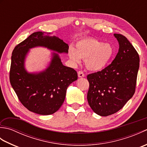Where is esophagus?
Returning <instances> with one entry per match:
<instances>
[{
  "instance_id": "esophagus-1",
  "label": "esophagus",
  "mask_w": 147,
  "mask_h": 147,
  "mask_svg": "<svg viewBox=\"0 0 147 147\" xmlns=\"http://www.w3.org/2000/svg\"><path fill=\"white\" fill-rule=\"evenodd\" d=\"M78 76L79 78H83L85 77V74L83 73V71H78Z\"/></svg>"
}]
</instances>
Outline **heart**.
Instances as JSON below:
<instances>
[{
	"instance_id": "b5f03b06",
	"label": "heart",
	"mask_w": 147,
	"mask_h": 147,
	"mask_svg": "<svg viewBox=\"0 0 147 147\" xmlns=\"http://www.w3.org/2000/svg\"><path fill=\"white\" fill-rule=\"evenodd\" d=\"M114 54V49L108 43H102L94 38H85L78 40L75 48L69 49L68 55L74 64H78L81 59H85L88 69L99 71L107 66Z\"/></svg>"
}]
</instances>
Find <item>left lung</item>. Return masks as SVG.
<instances>
[{"label": "left lung", "instance_id": "8db88e82", "mask_svg": "<svg viewBox=\"0 0 147 147\" xmlns=\"http://www.w3.org/2000/svg\"><path fill=\"white\" fill-rule=\"evenodd\" d=\"M119 48L112 63L101 71L87 76L90 86L87 100L93 111L100 116L117 112L135 92L140 57L125 36L114 34Z\"/></svg>", "mask_w": 147, "mask_h": 147}]
</instances>
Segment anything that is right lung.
<instances>
[{"mask_svg": "<svg viewBox=\"0 0 147 147\" xmlns=\"http://www.w3.org/2000/svg\"><path fill=\"white\" fill-rule=\"evenodd\" d=\"M51 33L37 32L20 43L12 51L10 83L21 104L40 115L55 113L63 104L67 87L78 79L74 69L62 64L59 54H67L69 46ZM42 46L53 51L44 70L29 73L25 59L32 48Z\"/></svg>", "mask_w": 147, "mask_h": 147, "instance_id": "add662e5", "label": "right lung"}]
</instances>
